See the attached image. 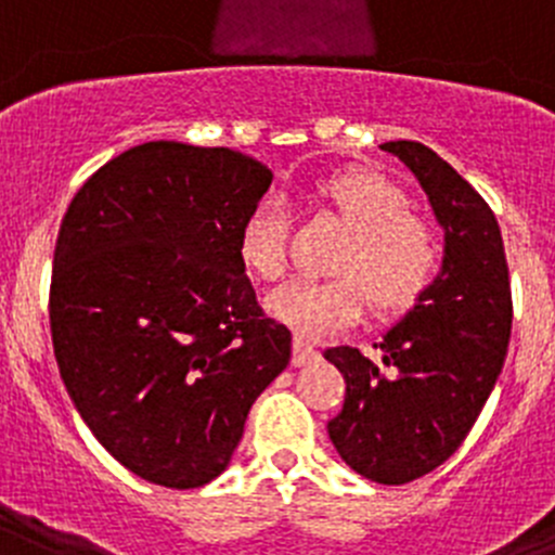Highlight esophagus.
<instances>
[{"instance_id":"esophagus-1","label":"esophagus","mask_w":555,"mask_h":555,"mask_svg":"<svg viewBox=\"0 0 555 555\" xmlns=\"http://www.w3.org/2000/svg\"><path fill=\"white\" fill-rule=\"evenodd\" d=\"M318 356L320 353L312 348V345H309V341H304V339L293 341V364L295 366L312 364V361H318Z\"/></svg>"}]
</instances>
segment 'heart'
<instances>
[{
    "label": "heart",
    "mask_w": 555,
    "mask_h": 555,
    "mask_svg": "<svg viewBox=\"0 0 555 555\" xmlns=\"http://www.w3.org/2000/svg\"><path fill=\"white\" fill-rule=\"evenodd\" d=\"M320 202L350 230L331 271L334 279H295L266 298V312L307 339L336 334L361 318L364 295L375 314L411 309L438 273V243L411 216V202L391 180L353 172L325 180ZM237 260L262 282L287 268V216L276 199H262L237 230Z\"/></svg>",
    "instance_id": "b5f03b06"
}]
</instances>
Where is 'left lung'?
I'll use <instances>...</instances> for the list:
<instances>
[{
  "mask_svg": "<svg viewBox=\"0 0 555 555\" xmlns=\"http://www.w3.org/2000/svg\"><path fill=\"white\" fill-rule=\"evenodd\" d=\"M380 150L416 175L443 227L441 273L383 334L380 364L356 348H328L345 377V405L328 422L339 457L377 485H405L447 463L474 427L504 366L512 289L493 210L422 142Z\"/></svg>",
  "mask_w": 555,
  "mask_h": 555,
  "instance_id": "1",
  "label": "left lung"
}]
</instances>
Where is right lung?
Returning <instances> with one entry per match:
<instances>
[{
    "mask_svg": "<svg viewBox=\"0 0 555 555\" xmlns=\"http://www.w3.org/2000/svg\"><path fill=\"white\" fill-rule=\"evenodd\" d=\"M273 172L230 147L144 142L79 189L54 248L51 339L101 447L160 488L230 465L254 400L289 364L237 260Z\"/></svg>",
    "mask_w": 555,
    "mask_h": 555,
    "instance_id": "add662e5",
    "label": "right lung"
}]
</instances>
